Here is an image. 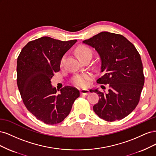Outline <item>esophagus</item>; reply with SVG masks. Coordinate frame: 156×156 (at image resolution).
<instances>
[{
  "mask_svg": "<svg viewBox=\"0 0 156 156\" xmlns=\"http://www.w3.org/2000/svg\"><path fill=\"white\" fill-rule=\"evenodd\" d=\"M80 92H81V95H88V94L90 93L89 90L88 89H81V90H80Z\"/></svg>",
  "mask_w": 156,
  "mask_h": 156,
  "instance_id": "1",
  "label": "esophagus"
}]
</instances>
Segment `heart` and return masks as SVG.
<instances>
[{
	"mask_svg": "<svg viewBox=\"0 0 156 156\" xmlns=\"http://www.w3.org/2000/svg\"><path fill=\"white\" fill-rule=\"evenodd\" d=\"M77 55L79 59H82L84 57H87L88 56H92V51L90 49L86 46L81 45L79 46L77 49ZM65 60V56L61 58L60 65L62 66L64 64ZM90 79V76L88 74H81V75H77L74 76L72 79V83L78 87H85L87 85L88 81Z\"/></svg>",
	"mask_w": 156,
	"mask_h": 156,
	"instance_id": "obj_1",
	"label": "heart"
}]
</instances>
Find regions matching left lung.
<instances>
[{
	"label": "left lung",
	"mask_w": 156,
	"mask_h": 156,
	"mask_svg": "<svg viewBox=\"0 0 156 156\" xmlns=\"http://www.w3.org/2000/svg\"><path fill=\"white\" fill-rule=\"evenodd\" d=\"M95 49L101 60V72L97 80L100 84H109L107 92L91 89L100 99L93 107L101 119L113 122L124 119L138 105L144 83L140 56L133 44L124 36L101 32L84 40Z\"/></svg>",
	"instance_id": "obj_1"
}]
</instances>
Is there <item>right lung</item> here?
<instances>
[{
  "instance_id": "1",
  "label": "right lung",
  "mask_w": 156,
  "mask_h": 156,
  "mask_svg": "<svg viewBox=\"0 0 156 156\" xmlns=\"http://www.w3.org/2000/svg\"><path fill=\"white\" fill-rule=\"evenodd\" d=\"M77 41L41 37L29 41L17 58V83L23 101L29 111L45 124L62 122L80 96L77 88L69 86L56 94L51 81L60 70L61 58Z\"/></svg>"
}]
</instances>
